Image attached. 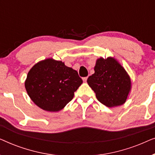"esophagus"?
<instances>
[{
	"instance_id": "obj_1",
	"label": "esophagus",
	"mask_w": 155,
	"mask_h": 155,
	"mask_svg": "<svg viewBox=\"0 0 155 155\" xmlns=\"http://www.w3.org/2000/svg\"><path fill=\"white\" fill-rule=\"evenodd\" d=\"M82 80H83V81H84V82H87V77L82 78Z\"/></svg>"
}]
</instances>
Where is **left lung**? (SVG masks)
Listing matches in <instances>:
<instances>
[{"instance_id": "obj_1", "label": "left lung", "mask_w": 155, "mask_h": 155, "mask_svg": "<svg viewBox=\"0 0 155 155\" xmlns=\"http://www.w3.org/2000/svg\"><path fill=\"white\" fill-rule=\"evenodd\" d=\"M87 82L98 101L108 107L124 104L131 89L130 78L126 70L111 57L97 59L94 73Z\"/></svg>"}]
</instances>
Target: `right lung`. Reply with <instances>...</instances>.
<instances>
[{
    "label": "right lung",
    "instance_id": "1",
    "mask_svg": "<svg viewBox=\"0 0 155 155\" xmlns=\"http://www.w3.org/2000/svg\"><path fill=\"white\" fill-rule=\"evenodd\" d=\"M82 83L77 71L62 61L47 58L31 68L25 86L36 105L45 111L56 112L72 100Z\"/></svg>",
    "mask_w": 155,
    "mask_h": 155
}]
</instances>
